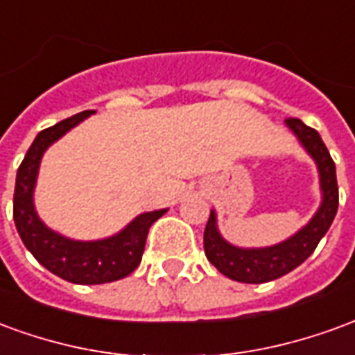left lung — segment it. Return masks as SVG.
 Masks as SVG:
<instances>
[{"instance_id":"obj_1","label":"left lung","mask_w":355,"mask_h":355,"mask_svg":"<svg viewBox=\"0 0 355 355\" xmlns=\"http://www.w3.org/2000/svg\"><path fill=\"white\" fill-rule=\"evenodd\" d=\"M285 123L295 132L302 146L312 155L320 169L321 192L323 201L318 213L302 230L283 243L264 247V249H239L226 243L216 230L215 211L209 215L203 247L209 262L234 282L241 283H266L289 274L291 270L300 266L315 251L320 239L327 234L338 209V184H336L335 162L323 144L320 132L304 125L297 117H287Z\"/></svg>"}]
</instances>
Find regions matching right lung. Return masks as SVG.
I'll return each mask as SVG.
<instances>
[{
	"label": "right lung",
	"mask_w": 355,
	"mask_h": 355,
	"mask_svg": "<svg viewBox=\"0 0 355 355\" xmlns=\"http://www.w3.org/2000/svg\"><path fill=\"white\" fill-rule=\"evenodd\" d=\"M91 114H94L93 110L80 112L68 119L58 121L49 129H43L35 137L17 171V184L12 198V218L28 251L49 272L66 282L80 285L116 282L135 272V268L142 261L150 226L167 211L162 209L137 216L117 236L101 241H73L62 238L37 218L32 193L43 152Z\"/></svg>",
	"instance_id": "1"
}]
</instances>
